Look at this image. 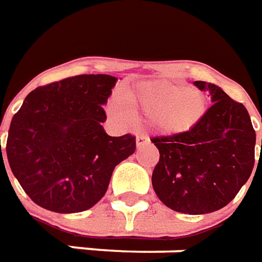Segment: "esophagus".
Here are the masks:
<instances>
[{
	"instance_id": "esophagus-1",
	"label": "esophagus",
	"mask_w": 262,
	"mask_h": 262,
	"mask_svg": "<svg viewBox=\"0 0 262 262\" xmlns=\"http://www.w3.org/2000/svg\"><path fill=\"white\" fill-rule=\"evenodd\" d=\"M148 142H149V138H148L145 134L137 135V146H138V148L142 145H145V144H148Z\"/></svg>"
}]
</instances>
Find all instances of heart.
<instances>
[{
  "label": "heart",
  "instance_id": "1",
  "mask_svg": "<svg viewBox=\"0 0 262 262\" xmlns=\"http://www.w3.org/2000/svg\"><path fill=\"white\" fill-rule=\"evenodd\" d=\"M129 104L154 118L155 127L168 135L183 134L196 127L206 114L205 94L182 83H145L129 96Z\"/></svg>",
  "mask_w": 262,
  "mask_h": 262
}]
</instances>
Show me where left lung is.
<instances>
[{
  "label": "left lung",
  "instance_id": "1",
  "mask_svg": "<svg viewBox=\"0 0 262 262\" xmlns=\"http://www.w3.org/2000/svg\"><path fill=\"white\" fill-rule=\"evenodd\" d=\"M194 86L210 93L213 104L190 131L151 138L159 151L152 186L172 210L205 214L229 205L248 181L255 131L246 107L220 87L206 81Z\"/></svg>",
  "mask_w": 262,
  "mask_h": 262
}]
</instances>
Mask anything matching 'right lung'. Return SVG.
<instances>
[{
	"instance_id": "right-lung-1",
	"label": "right lung",
	"mask_w": 262,
	"mask_h": 262,
	"mask_svg": "<svg viewBox=\"0 0 262 262\" xmlns=\"http://www.w3.org/2000/svg\"><path fill=\"white\" fill-rule=\"evenodd\" d=\"M116 81L108 75L53 81L29 93L12 117L7 158L38 206L56 213L90 209L107 192L114 168L134 154V135L110 137L101 125Z\"/></svg>"
}]
</instances>
